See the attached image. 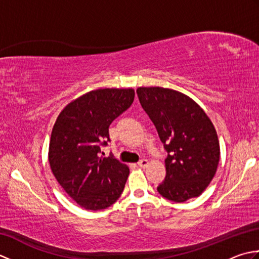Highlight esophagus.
<instances>
[{
  "label": "esophagus",
  "instance_id": "esophagus-1",
  "mask_svg": "<svg viewBox=\"0 0 259 259\" xmlns=\"http://www.w3.org/2000/svg\"><path fill=\"white\" fill-rule=\"evenodd\" d=\"M148 164H149V161H148L147 159H141V160L138 162V166L140 168H147Z\"/></svg>",
  "mask_w": 259,
  "mask_h": 259
}]
</instances>
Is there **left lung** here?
<instances>
[{"label":"left lung","instance_id":"obj_1","mask_svg":"<svg viewBox=\"0 0 259 259\" xmlns=\"http://www.w3.org/2000/svg\"><path fill=\"white\" fill-rule=\"evenodd\" d=\"M137 93L168 152L159 194L176 202L200 196L216 175L221 158L211 120L199 104L179 91L140 87Z\"/></svg>","mask_w":259,"mask_h":259}]
</instances>
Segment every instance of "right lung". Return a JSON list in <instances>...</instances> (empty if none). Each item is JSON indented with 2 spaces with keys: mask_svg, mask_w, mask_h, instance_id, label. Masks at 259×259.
<instances>
[{
  "mask_svg": "<svg viewBox=\"0 0 259 259\" xmlns=\"http://www.w3.org/2000/svg\"><path fill=\"white\" fill-rule=\"evenodd\" d=\"M135 99V90L97 89L71 101L53 125L49 163L64 191L82 208L100 210L118 200L129 167L100 156L110 141L109 126Z\"/></svg>",
  "mask_w": 259,
  "mask_h": 259,
  "instance_id": "1",
  "label": "right lung"
}]
</instances>
